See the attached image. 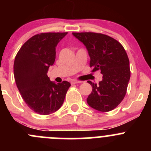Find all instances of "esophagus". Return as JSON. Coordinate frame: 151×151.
Wrapping results in <instances>:
<instances>
[{
    "instance_id": "1",
    "label": "esophagus",
    "mask_w": 151,
    "mask_h": 151,
    "mask_svg": "<svg viewBox=\"0 0 151 151\" xmlns=\"http://www.w3.org/2000/svg\"><path fill=\"white\" fill-rule=\"evenodd\" d=\"M81 83L80 81H78V80H71V84H78V83Z\"/></svg>"
}]
</instances>
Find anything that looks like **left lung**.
I'll return each mask as SVG.
<instances>
[{"mask_svg": "<svg viewBox=\"0 0 151 151\" xmlns=\"http://www.w3.org/2000/svg\"><path fill=\"white\" fill-rule=\"evenodd\" d=\"M86 47L92 71L100 70L102 80L98 85L88 81L92 92L87 102L100 112H109L123 101L130 80L129 60L121 43L106 35L96 33H72Z\"/></svg>", "mask_w": 151, "mask_h": 151, "instance_id": "8db88e82", "label": "left lung"}]
</instances>
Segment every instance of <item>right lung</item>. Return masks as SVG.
<instances>
[{
    "instance_id": "right-lung-1",
    "label": "right lung",
    "mask_w": 151,
    "mask_h": 151,
    "mask_svg": "<svg viewBox=\"0 0 151 151\" xmlns=\"http://www.w3.org/2000/svg\"><path fill=\"white\" fill-rule=\"evenodd\" d=\"M68 33H45L29 39L19 50L14 63L17 87L29 107L40 115L56 112L63 104L68 82L55 83L47 76L55 60L58 44Z\"/></svg>"
}]
</instances>
